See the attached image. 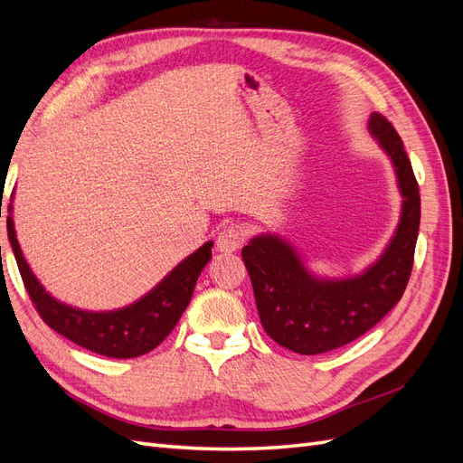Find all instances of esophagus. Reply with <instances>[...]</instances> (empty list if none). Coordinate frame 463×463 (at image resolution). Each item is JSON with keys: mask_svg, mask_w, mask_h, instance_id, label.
I'll use <instances>...</instances> for the list:
<instances>
[{"mask_svg": "<svg viewBox=\"0 0 463 463\" xmlns=\"http://www.w3.org/2000/svg\"><path fill=\"white\" fill-rule=\"evenodd\" d=\"M245 243V232L237 226H226L222 228L216 235V247L222 253H233V250L241 249Z\"/></svg>", "mask_w": 463, "mask_h": 463, "instance_id": "1", "label": "esophagus"}]
</instances>
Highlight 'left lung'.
<instances>
[{
  "label": "left lung",
  "instance_id": "left-lung-1",
  "mask_svg": "<svg viewBox=\"0 0 463 463\" xmlns=\"http://www.w3.org/2000/svg\"><path fill=\"white\" fill-rule=\"evenodd\" d=\"M369 129L396 167L403 208L396 235L365 274L318 279L276 235L255 237L241 250L262 328L274 342L301 355L332 352L357 340L384 318L410 282L421 220L419 185L394 125L373 114Z\"/></svg>",
  "mask_w": 463,
  "mask_h": 463
}]
</instances>
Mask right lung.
<instances>
[{
    "label": "right lung",
    "mask_w": 463,
    "mask_h": 463,
    "mask_svg": "<svg viewBox=\"0 0 463 463\" xmlns=\"http://www.w3.org/2000/svg\"><path fill=\"white\" fill-rule=\"evenodd\" d=\"M7 235L23 284L42 320L73 344L116 359H131L148 354L165 340V335L175 328L181 315L187 309L197 278L213 257V241H208L177 264L143 299L119 311L89 313L55 301L40 286L21 253L11 214L7 216Z\"/></svg>",
    "instance_id": "add662e5"
}]
</instances>
